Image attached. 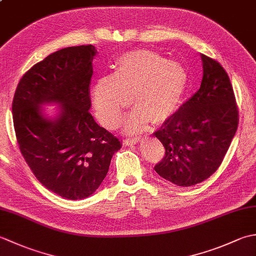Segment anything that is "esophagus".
I'll list each match as a JSON object with an SVG mask.
<instances>
[{
    "mask_svg": "<svg viewBox=\"0 0 256 256\" xmlns=\"http://www.w3.org/2000/svg\"><path fill=\"white\" fill-rule=\"evenodd\" d=\"M140 140L138 136H134V138H125L123 142L125 145H132V144H136Z\"/></svg>",
    "mask_w": 256,
    "mask_h": 256,
    "instance_id": "esophagus-1",
    "label": "esophagus"
}]
</instances>
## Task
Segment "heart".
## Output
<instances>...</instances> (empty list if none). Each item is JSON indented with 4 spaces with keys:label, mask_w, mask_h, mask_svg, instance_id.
Listing matches in <instances>:
<instances>
[{
    "label": "heart",
    "mask_w": 256,
    "mask_h": 256,
    "mask_svg": "<svg viewBox=\"0 0 256 256\" xmlns=\"http://www.w3.org/2000/svg\"><path fill=\"white\" fill-rule=\"evenodd\" d=\"M189 84V72L182 62L168 60L150 50L124 54L116 72L99 78L91 89L98 118L116 128L130 104L136 108L125 121L126 131H138L150 121L160 123L176 112Z\"/></svg>",
    "instance_id": "obj_1"
}]
</instances>
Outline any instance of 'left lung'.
I'll return each instance as SVG.
<instances>
[{"label": "left lung", "instance_id": "left-lung-1", "mask_svg": "<svg viewBox=\"0 0 256 256\" xmlns=\"http://www.w3.org/2000/svg\"><path fill=\"white\" fill-rule=\"evenodd\" d=\"M199 90L154 133L165 155L154 170L166 180L190 187L220 167L238 124V110L224 68L206 55Z\"/></svg>", "mask_w": 256, "mask_h": 256}]
</instances>
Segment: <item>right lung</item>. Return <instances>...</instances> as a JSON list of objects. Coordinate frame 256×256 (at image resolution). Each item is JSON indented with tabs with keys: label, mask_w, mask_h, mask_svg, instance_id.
Wrapping results in <instances>:
<instances>
[{
	"label": "right lung",
	"mask_w": 256,
	"mask_h": 256,
	"mask_svg": "<svg viewBox=\"0 0 256 256\" xmlns=\"http://www.w3.org/2000/svg\"><path fill=\"white\" fill-rule=\"evenodd\" d=\"M92 45L67 47L34 64L22 77L12 103L18 148L37 180L62 198L89 197L106 178L121 143L92 118ZM62 104L54 122L39 106Z\"/></svg>",
	"instance_id": "right-lung-1"
}]
</instances>
